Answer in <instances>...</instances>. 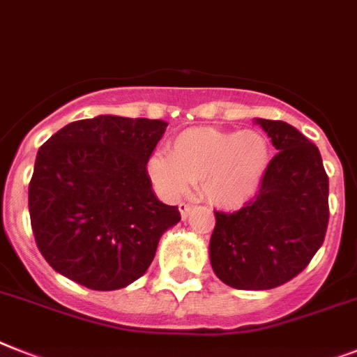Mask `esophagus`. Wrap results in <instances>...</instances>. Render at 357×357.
<instances>
[{
  "label": "esophagus",
  "mask_w": 357,
  "mask_h": 357,
  "mask_svg": "<svg viewBox=\"0 0 357 357\" xmlns=\"http://www.w3.org/2000/svg\"><path fill=\"white\" fill-rule=\"evenodd\" d=\"M178 210H181L182 219H185V217H188V215L191 213V210H193V206H191L190 202H181V206H178Z\"/></svg>",
  "instance_id": "34e87169"
}]
</instances>
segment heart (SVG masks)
I'll return each mask as SVG.
<instances>
[{"label":"heart","instance_id":"heart-1","mask_svg":"<svg viewBox=\"0 0 357 357\" xmlns=\"http://www.w3.org/2000/svg\"><path fill=\"white\" fill-rule=\"evenodd\" d=\"M167 155L147 162L162 193L181 197L190 184H199L211 204L234 210L257 193L270 164V144L257 131L195 128L176 135Z\"/></svg>","mask_w":357,"mask_h":357}]
</instances>
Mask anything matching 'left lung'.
I'll use <instances>...</instances> for the list:
<instances>
[{"mask_svg":"<svg viewBox=\"0 0 357 357\" xmlns=\"http://www.w3.org/2000/svg\"><path fill=\"white\" fill-rule=\"evenodd\" d=\"M278 155L257 195L234 213L215 211L210 261L237 290H270L301 273L325 241L328 175L319 149L294 126L259 119Z\"/></svg>","mask_w":357,"mask_h":357,"instance_id":"8db88e82","label":"left lung"}]
</instances>
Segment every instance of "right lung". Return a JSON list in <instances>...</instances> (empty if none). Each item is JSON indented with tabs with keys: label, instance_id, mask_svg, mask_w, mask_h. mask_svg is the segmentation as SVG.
<instances>
[{
	"label": "right lung",
	"instance_id": "obj_1",
	"mask_svg": "<svg viewBox=\"0 0 357 357\" xmlns=\"http://www.w3.org/2000/svg\"><path fill=\"white\" fill-rule=\"evenodd\" d=\"M166 126L102 114L69 123L40 147L29 213L56 272L104 291L146 273L160 235L181 220L176 206L153 193L146 169Z\"/></svg>",
	"mask_w": 357,
	"mask_h": 357
}]
</instances>
